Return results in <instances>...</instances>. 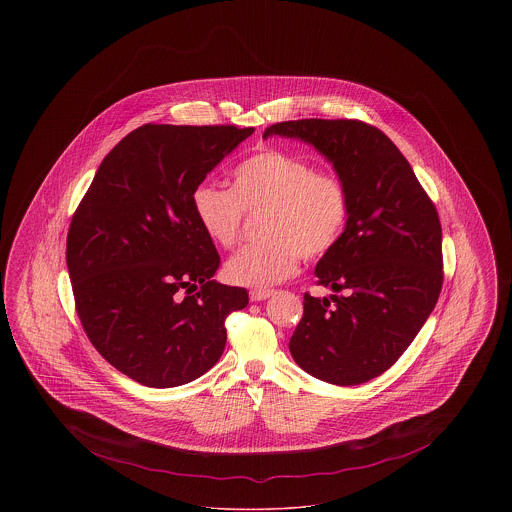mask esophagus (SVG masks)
Wrapping results in <instances>:
<instances>
[{"label": "esophagus", "mask_w": 512, "mask_h": 512, "mask_svg": "<svg viewBox=\"0 0 512 512\" xmlns=\"http://www.w3.org/2000/svg\"><path fill=\"white\" fill-rule=\"evenodd\" d=\"M272 295V290H253V292H249V299L251 301H265Z\"/></svg>", "instance_id": "34e87169"}]
</instances>
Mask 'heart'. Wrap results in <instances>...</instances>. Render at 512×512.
Instances as JSON below:
<instances>
[{
    "instance_id": "obj_1",
    "label": "heart",
    "mask_w": 512,
    "mask_h": 512,
    "mask_svg": "<svg viewBox=\"0 0 512 512\" xmlns=\"http://www.w3.org/2000/svg\"><path fill=\"white\" fill-rule=\"evenodd\" d=\"M192 209L205 236L230 249L245 213H265V244L245 247L224 267L226 280L267 290L297 272L301 255L318 259L341 240L349 197L340 178L282 149H261L232 171V190L199 184Z\"/></svg>"
}]
</instances>
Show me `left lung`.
Segmentation results:
<instances>
[{
    "instance_id": "1",
    "label": "left lung",
    "mask_w": 512,
    "mask_h": 512,
    "mask_svg": "<svg viewBox=\"0 0 512 512\" xmlns=\"http://www.w3.org/2000/svg\"><path fill=\"white\" fill-rule=\"evenodd\" d=\"M272 136L315 147L349 197L341 240L315 268L318 284L334 293L303 295L290 353L322 382L365 384L403 355L438 303V211L409 161L374 126L303 119L268 126L263 138Z\"/></svg>"
}]
</instances>
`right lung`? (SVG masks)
Wrapping results in <instances>:
<instances>
[{
    "instance_id": "obj_1",
    "label": "right lung",
    "mask_w": 512,
    "mask_h": 512,
    "mask_svg": "<svg viewBox=\"0 0 512 512\" xmlns=\"http://www.w3.org/2000/svg\"><path fill=\"white\" fill-rule=\"evenodd\" d=\"M253 132L144 124L107 153L74 213L76 313L99 355L142 386H182L217 365L224 318L249 303L213 280L220 257L192 192Z\"/></svg>"
}]
</instances>
